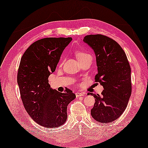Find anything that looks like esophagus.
Here are the masks:
<instances>
[{
  "mask_svg": "<svg viewBox=\"0 0 148 148\" xmlns=\"http://www.w3.org/2000/svg\"><path fill=\"white\" fill-rule=\"evenodd\" d=\"M83 95H84V94H83V92H76V96L77 98L82 97V96H83Z\"/></svg>",
  "mask_w": 148,
  "mask_h": 148,
  "instance_id": "34e87169",
  "label": "esophagus"
}]
</instances>
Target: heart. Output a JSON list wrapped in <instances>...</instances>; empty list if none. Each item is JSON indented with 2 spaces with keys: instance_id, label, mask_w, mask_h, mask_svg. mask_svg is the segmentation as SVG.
<instances>
[{
  "instance_id": "heart-1",
  "label": "heart",
  "mask_w": 148,
  "mask_h": 148,
  "mask_svg": "<svg viewBox=\"0 0 148 148\" xmlns=\"http://www.w3.org/2000/svg\"><path fill=\"white\" fill-rule=\"evenodd\" d=\"M76 56L77 58L78 59L79 61H85L87 60H90L92 61V56L90 54L89 52H86V51H83V50H77L76 51ZM64 60L62 59L60 61V64L61 65L63 63Z\"/></svg>"
}]
</instances>
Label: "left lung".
<instances>
[{"label": "left lung", "mask_w": 148, "mask_h": 148, "mask_svg": "<svg viewBox=\"0 0 148 148\" xmlns=\"http://www.w3.org/2000/svg\"><path fill=\"white\" fill-rule=\"evenodd\" d=\"M83 41L95 51L98 66L95 82L103 87L101 95L87 94L95 98L91 115L99 122H113L124 112L131 95L130 63L122 48L109 37L88 35Z\"/></svg>", "instance_id": "8db88e82"}]
</instances>
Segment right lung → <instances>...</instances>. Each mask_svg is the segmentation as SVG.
I'll list each match as a JSON object with an SVG mask.
<instances>
[{
    "label": "right lung",
    "instance_id": "1",
    "mask_svg": "<svg viewBox=\"0 0 148 148\" xmlns=\"http://www.w3.org/2000/svg\"><path fill=\"white\" fill-rule=\"evenodd\" d=\"M71 37H47L34 42L21 58L17 73L21 98L28 114L47 128L60 127L67 118V106L76 95L71 90H52L48 77L55 71Z\"/></svg>",
    "mask_w": 148,
    "mask_h": 148
}]
</instances>
